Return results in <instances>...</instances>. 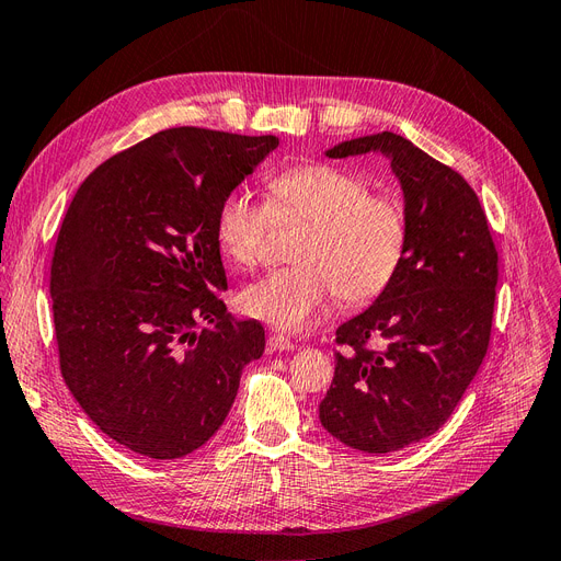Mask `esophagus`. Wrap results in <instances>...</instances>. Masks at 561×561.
Here are the masks:
<instances>
[{"label":"esophagus","mask_w":561,"mask_h":561,"mask_svg":"<svg viewBox=\"0 0 561 561\" xmlns=\"http://www.w3.org/2000/svg\"><path fill=\"white\" fill-rule=\"evenodd\" d=\"M266 346H268V351L271 353H276V351H295L297 346L290 342V339H287L285 334H280V332H274V334H268V339H266Z\"/></svg>","instance_id":"esophagus-1"}]
</instances>
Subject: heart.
Masks as SVG:
<instances>
[{"instance_id":"obj_1","label":"heart","mask_w":561,"mask_h":561,"mask_svg":"<svg viewBox=\"0 0 561 561\" xmlns=\"http://www.w3.org/2000/svg\"><path fill=\"white\" fill-rule=\"evenodd\" d=\"M369 180L346 165L301 163L268 182V206L245 190L217 203L215 239L227 257L245 268L260 266L271 225L299 219L290 268L250 285L241 309L283 332H301L339 297L365 307L386 293L404 262L410 222L402 201L369 192Z\"/></svg>"}]
</instances>
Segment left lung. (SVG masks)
Returning a JSON list of instances; mask_svg holds the SVG:
<instances>
[{
  "label": "left lung",
  "mask_w": 561,
  "mask_h": 561,
  "mask_svg": "<svg viewBox=\"0 0 561 561\" xmlns=\"http://www.w3.org/2000/svg\"><path fill=\"white\" fill-rule=\"evenodd\" d=\"M369 151L386 154L402 184L410 243L386 293L336 330L344 351L334 353L320 423L339 443L379 456L433 435L478 375L494 322L499 252L463 175L402 135H365L328 157Z\"/></svg>",
  "instance_id": "1"
}]
</instances>
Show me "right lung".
<instances>
[{
    "label": "right lung",
    "instance_id": "obj_1",
    "mask_svg": "<svg viewBox=\"0 0 561 561\" xmlns=\"http://www.w3.org/2000/svg\"><path fill=\"white\" fill-rule=\"evenodd\" d=\"M274 135L180 126L118 151L75 194L50 262L60 371L95 426L159 461L222 426L264 328L227 313L215 210Z\"/></svg>",
    "mask_w": 561,
    "mask_h": 561
}]
</instances>
